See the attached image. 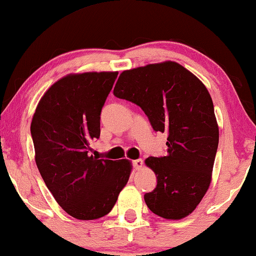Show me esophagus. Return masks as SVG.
<instances>
[{
	"mask_svg": "<svg viewBox=\"0 0 256 256\" xmlns=\"http://www.w3.org/2000/svg\"><path fill=\"white\" fill-rule=\"evenodd\" d=\"M133 166L135 167V170H140L141 167L144 166V162L141 159H136L133 160Z\"/></svg>",
	"mask_w": 256,
	"mask_h": 256,
	"instance_id": "obj_1",
	"label": "esophagus"
}]
</instances>
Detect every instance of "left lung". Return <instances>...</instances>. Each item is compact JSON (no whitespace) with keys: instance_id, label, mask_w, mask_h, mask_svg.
I'll return each instance as SVG.
<instances>
[{"instance_id":"8db88e82","label":"left lung","mask_w":256,"mask_h":256,"mask_svg":"<svg viewBox=\"0 0 256 256\" xmlns=\"http://www.w3.org/2000/svg\"><path fill=\"white\" fill-rule=\"evenodd\" d=\"M114 94L140 106L154 130L167 134L166 156L146 159L158 180L144 196L147 206L167 220L190 215L209 188L218 147L209 91L182 65L165 62L123 71Z\"/></svg>"}]
</instances>
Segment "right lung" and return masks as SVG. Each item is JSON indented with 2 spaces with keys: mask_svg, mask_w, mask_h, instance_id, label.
Segmentation results:
<instances>
[{
  "mask_svg": "<svg viewBox=\"0 0 256 256\" xmlns=\"http://www.w3.org/2000/svg\"><path fill=\"white\" fill-rule=\"evenodd\" d=\"M118 72L62 78L46 91L30 124L36 162L56 203L77 220L112 211L130 174L128 160L91 156L100 134V112Z\"/></svg>",
  "mask_w": 256,
  "mask_h": 256,
  "instance_id": "obj_1",
  "label": "right lung"
}]
</instances>
